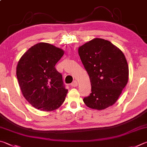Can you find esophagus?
Segmentation results:
<instances>
[{"label":"esophagus","instance_id":"34e87169","mask_svg":"<svg viewBox=\"0 0 147 147\" xmlns=\"http://www.w3.org/2000/svg\"><path fill=\"white\" fill-rule=\"evenodd\" d=\"M78 85V82H77L76 81H74L71 83V86L72 87H76Z\"/></svg>","mask_w":147,"mask_h":147}]
</instances>
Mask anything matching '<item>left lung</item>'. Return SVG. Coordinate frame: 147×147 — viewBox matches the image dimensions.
<instances>
[{
	"instance_id": "8db88e82",
	"label": "left lung",
	"mask_w": 147,
	"mask_h": 147,
	"mask_svg": "<svg viewBox=\"0 0 147 147\" xmlns=\"http://www.w3.org/2000/svg\"><path fill=\"white\" fill-rule=\"evenodd\" d=\"M88 73L92 93L84 97L87 107L104 110L114 105L128 80V65L123 51L110 41L95 38L79 48Z\"/></svg>"
}]
</instances>
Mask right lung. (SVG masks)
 <instances>
[{"label": "right lung", "instance_id": "add662e5", "mask_svg": "<svg viewBox=\"0 0 147 147\" xmlns=\"http://www.w3.org/2000/svg\"><path fill=\"white\" fill-rule=\"evenodd\" d=\"M64 53L52 45L40 42L28 49L18 62L16 74L20 90L35 109L52 111L65 100L68 90L55 68Z\"/></svg>", "mask_w": 147, "mask_h": 147}]
</instances>
